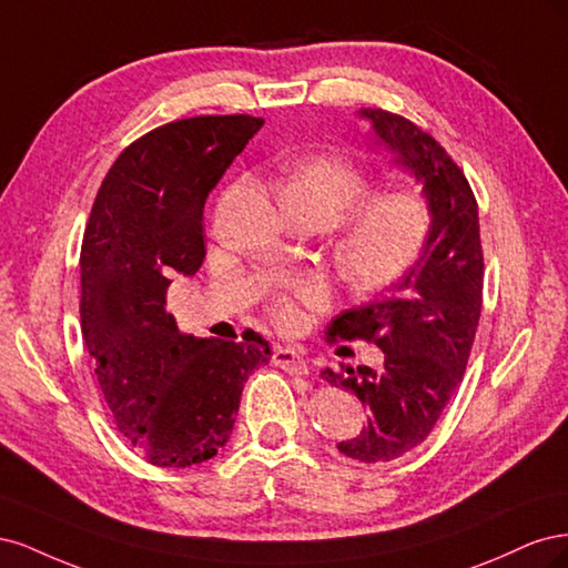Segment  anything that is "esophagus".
Returning a JSON list of instances; mask_svg holds the SVG:
<instances>
[{
  "label": "esophagus",
  "mask_w": 568,
  "mask_h": 568,
  "mask_svg": "<svg viewBox=\"0 0 568 568\" xmlns=\"http://www.w3.org/2000/svg\"><path fill=\"white\" fill-rule=\"evenodd\" d=\"M272 363L286 369L288 374H307V363L296 348H274Z\"/></svg>",
  "instance_id": "esophagus-1"
}]
</instances>
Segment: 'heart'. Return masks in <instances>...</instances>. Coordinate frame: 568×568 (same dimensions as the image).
I'll return each mask as SVG.
<instances>
[{
	"label": "heart",
	"mask_w": 568,
	"mask_h": 568,
	"mask_svg": "<svg viewBox=\"0 0 568 568\" xmlns=\"http://www.w3.org/2000/svg\"><path fill=\"white\" fill-rule=\"evenodd\" d=\"M372 189L363 165L336 153H322L291 170L282 196L311 201L326 220L338 222L336 263L355 288L376 291L403 280L419 263L434 230V209L415 186ZM329 282L320 274L288 282L274 298L272 317L282 329H298L303 311L329 303Z\"/></svg>",
	"instance_id": "heart-1"
}]
</instances>
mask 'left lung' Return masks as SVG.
<instances>
[{
    "mask_svg": "<svg viewBox=\"0 0 568 568\" xmlns=\"http://www.w3.org/2000/svg\"><path fill=\"white\" fill-rule=\"evenodd\" d=\"M359 115L424 182L434 209L419 263L388 294L343 311L326 326V343L367 341L384 353L379 369H322V379L369 407L365 432L338 443V450L372 464L417 448L457 390L484 303V248L476 196L450 153L398 113L359 109Z\"/></svg>",
    "mask_w": 568,
    "mask_h": 568,
    "instance_id": "obj_1",
    "label": "left lung"
}]
</instances>
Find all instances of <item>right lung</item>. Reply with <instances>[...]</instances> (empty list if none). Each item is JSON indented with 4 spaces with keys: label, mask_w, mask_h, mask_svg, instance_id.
Masks as SVG:
<instances>
[{
    "label": "right lung",
    "mask_w": 568,
    "mask_h": 568,
    "mask_svg": "<svg viewBox=\"0 0 568 568\" xmlns=\"http://www.w3.org/2000/svg\"><path fill=\"white\" fill-rule=\"evenodd\" d=\"M265 120L196 115L142 134L101 182L80 248L82 338L118 432L156 467H192L230 440L270 343L194 338L165 313L203 257V205Z\"/></svg>",
    "instance_id": "add662e5"
}]
</instances>
